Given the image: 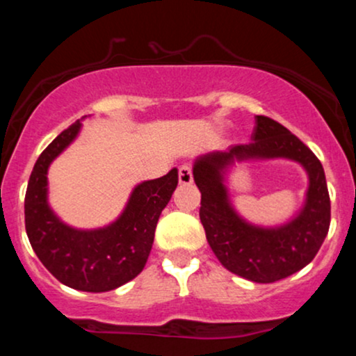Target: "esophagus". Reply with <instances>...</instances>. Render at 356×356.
I'll use <instances>...</instances> for the list:
<instances>
[{
    "instance_id": "obj_1",
    "label": "esophagus",
    "mask_w": 356,
    "mask_h": 356,
    "mask_svg": "<svg viewBox=\"0 0 356 356\" xmlns=\"http://www.w3.org/2000/svg\"><path fill=\"white\" fill-rule=\"evenodd\" d=\"M179 182L184 184V186H189L192 184V169L191 165H181L179 167Z\"/></svg>"
}]
</instances>
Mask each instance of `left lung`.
<instances>
[{
  "label": "left lung",
  "mask_w": 356,
  "mask_h": 356,
  "mask_svg": "<svg viewBox=\"0 0 356 356\" xmlns=\"http://www.w3.org/2000/svg\"><path fill=\"white\" fill-rule=\"evenodd\" d=\"M291 158L309 172L304 209L280 228H257L232 209L223 172L236 160ZM195 186L201 191L199 218L207 243L224 268L254 283H275L303 269L320 251L330 229V194L325 170L312 150L273 118L256 115L249 144L232 145L195 161Z\"/></svg>",
  "instance_id": "1"
}]
</instances>
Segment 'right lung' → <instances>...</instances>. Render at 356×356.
<instances>
[{
  "label": "right lung",
  "instance_id": "1",
  "mask_svg": "<svg viewBox=\"0 0 356 356\" xmlns=\"http://www.w3.org/2000/svg\"><path fill=\"white\" fill-rule=\"evenodd\" d=\"M76 120L43 150L24 195V226L31 248L60 283L79 291L104 293L129 283L150 254L159 216L179 182L177 169L138 184L115 222L92 231L73 229L48 206V167L79 136Z\"/></svg>",
  "mask_w": 356,
  "mask_h": 356
}]
</instances>
